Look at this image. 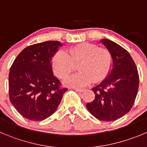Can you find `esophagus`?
<instances>
[{"label": "esophagus", "instance_id": "esophagus-1", "mask_svg": "<svg viewBox=\"0 0 147 147\" xmlns=\"http://www.w3.org/2000/svg\"><path fill=\"white\" fill-rule=\"evenodd\" d=\"M75 90H76V91H78V92L81 93V92H83V91H84L85 89L84 88H75Z\"/></svg>", "mask_w": 147, "mask_h": 147}]
</instances>
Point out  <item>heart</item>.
<instances>
[{"label":"heart","instance_id":"1","mask_svg":"<svg viewBox=\"0 0 147 147\" xmlns=\"http://www.w3.org/2000/svg\"><path fill=\"white\" fill-rule=\"evenodd\" d=\"M79 64L78 73L64 80L67 86L82 87L94 82H100L108 75L112 67V57L107 49L91 43H81L69 48L67 52L58 51L52 58V68L58 78L72 73L75 64Z\"/></svg>","mask_w":147,"mask_h":147}]
</instances>
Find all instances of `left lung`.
I'll list each match as a JSON object with an SVG mask.
<instances>
[{
  "mask_svg": "<svg viewBox=\"0 0 147 147\" xmlns=\"http://www.w3.org/2000/svg\"><path fill=\"white\" fill-rule=\"evenodd\" d=\"M112 54V68L99 85L93 88L95 98L86 105L93 116L102 121H114L132 108L139 85L135 62L129 53L116 42L101 39Z\"/></svg>",
  "mask_w": 147,
  "mask_h": 147,
  "instance_id": "8db88e82",
  "label": "left lung"
}]
</instances>
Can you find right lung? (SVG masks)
<instances>
[{
	"instance_id": "1",
	"label": "right lung",
	"mask_w": 147,
	"mask_h": 147,
	"mask_svg": "<svg viewBox=\"0 0 147 147\" xmlns=\"http://www.w3.org/2000/svg\"><path fill=\"white\" fill-rule=\"evenodd\" d=\"M61 46L59 41L49 40L27 46L11 67L9 99L26 119L41 121L50 117L67 90L52 70V57Z\"/></svg>"
}]
</instances>
